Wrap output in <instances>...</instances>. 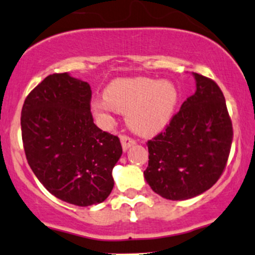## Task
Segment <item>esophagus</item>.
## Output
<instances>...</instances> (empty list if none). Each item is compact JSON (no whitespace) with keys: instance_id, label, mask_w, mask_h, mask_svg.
<instances>
[{"instance_id":"obj_1","label":"esophagus","mask_w":255,"mask_h":255,"mask_svg":"<svg viewBox=\"0 0 255 255\" xmlns=\"http://www.w3.org/2000/svg\"><path fill=\"white\" fill-rule=\"evenodd\" d=\"M120 140H121V144H122V148H124V150H127L130 146H133V144L136 143V141H135L133 137L128 136V135H121Z\"/></svg>"}]
</instances>
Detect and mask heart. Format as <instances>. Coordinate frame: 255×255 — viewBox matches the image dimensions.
<instances>
[{
  "instance_id": "b5f03b06",
  "label": "heart",
  "mask_w": 255,
  "mask_h": 255,
  "mask_svg": "<svg viewBox=\"0 0 255 255\" xmlns=\"http://www.w3.org/2000/svg\"><path fill=\"white\" fill-rule=\"evenodd\" d=\"M178 101V90L172 83L133 77L114 80L106 88L105 99L93 102V109L99 115L114 111L127 115L131 130L150 136L169 124Z\"/></svg>"
}]
</instances>
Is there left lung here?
I'll return each instance as SVG.
<instances>
[{"label": "left lung", "instance_id": "1", "mask_svg": "<svg viewBox=\"0 0 255 255\" xmlns=\"http://www.w3.org/2000/svg\"><path fill=\"white\" fill-rule=\"evenodd\" d=\"M196 92L165 130L147 141L144 179L168 200L194 198L211 188L226 168L233 126L225 96L213 80L194 73Z\"/></svg>", "mask_w": 255, "mask_h": 255}]
</instances>
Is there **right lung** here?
I'll list each match as a JSON object with an SVG mask.
<instances>
[{
  "mask_svg": "<svg viewBox=\"0 0 255 255\" xmlns=\"http://www.w3.org/2000/svg\"><path fill=\"white\" fill-rule=\"evenodd\" d=\"M92 89L67 73L51 74L29 93L21 113L25 157L46 189L68 204H101L111 194L120 138L96 127Z\"/></svg>",
  "mask_w": 255,
  "mask_h": 255,
  "instance_id": "add662e5",
  "label": "right lung"
}]
</instances>
